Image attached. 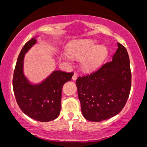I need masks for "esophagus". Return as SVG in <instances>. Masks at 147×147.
<instances>
[{"label": "esophagus", "mask_w": 147, "mask_h": 147, "mask_svg": "<svg viewBox=\"0 0 147 147\" xmlns=\"http://www.w3.org/2000/svg\"><path fill=\"white\" fill-rule=\"evenodd\" d=\"M72 80H73L74 81H76V80H77V74H74V76H72Z\"/></svg>", "instance_id": "34e87169"}]
</instances>
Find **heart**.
Instances as JSON below:
<instances>
[{"instance_id": "b5f03b06", "label": "heart", "mask_w": 147, "mask_h": 147, "mask_svg": "<svg viewBox=\"0 0 147 147\" xmlns=\"http://www.w3.org/2000/svg\"><path fill=\"white\" fill-rule=\"evenodd\" d=\"M94 39H84L72 42L67 48L70 57L79 59L80 66L86 71L94 70L103 63L108 55V48L104 45H96ZM67 54H62V58L70 63V57Z\"/></svg>"}]
</instances>
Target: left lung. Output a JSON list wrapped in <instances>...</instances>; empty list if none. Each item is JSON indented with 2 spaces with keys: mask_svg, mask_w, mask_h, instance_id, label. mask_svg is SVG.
<instances>
[{
  "mask_svg": "<svg viewBox=\"0 0 147 147\" xmlns=\"http://www.w3.org/2000/svg\"><path fill=\"white\" fill-rule=\"evenodd\" d=\"M111 61L76 80L82 112L86 120L100 122L116 116L125 106L131 88L130 60L118 43Z\"/></svg>",
  "mask_w": 147,
  "mask_h": 147,
  "instance_id": "left-lung-1",
  "label": "left lung"
}]
</instances>
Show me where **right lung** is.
Segmentation results:
<instances>
[{"label":"right lung","mask_w":147,"mask_h":147,"mask_svg":"<svg viewBox=\"0 0 147 147\" xmlns=\"http://www.w3.org/2000/svg\"><path fill=\"white\" fill-rule=\"evenodd\" d=\"M37 37L27 42L20 52L14 71L13 87L18 105L26 115L37 121L49 122L59 116L62 88L71 80L74 73L54 70L40 83L30 82L24 74V58L37 43Z\"/></svg>","instance_id":"right-lung-1"}]
</instances>
